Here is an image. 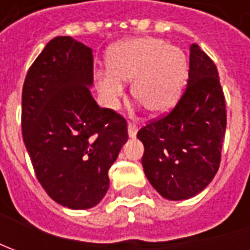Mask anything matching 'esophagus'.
Here are the masks:
<instances>
[{
  "instance_id": "34e87169",
  "label": "esophagus",
  "mask_w": 250,
  "mask_h": 250,
  "mask_svg": "<svg viewBox=\"0 0 250 250\" xmlns=\"http://www.w3.org/2000/svg\"><path fill=\"white\" fill-rule=\"evenodd\" d=\"M136 132H138V125H136V122L130 121L129 124H128V133H129L130 138H135V136H136Z\"/></svg>"
}]
</instances>
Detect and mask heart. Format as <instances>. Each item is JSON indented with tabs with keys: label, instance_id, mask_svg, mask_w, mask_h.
Returning <instances> with one entry per match:
<instances>
[{
	"label": "heart",
	"instance_id": "heart-1",
	"mask_svg": "<svg viewBox=\"0 0 250 250\" xmlns=\"http://www.w3.org/2000/svg\"><path fill=\"white\" fill-rule=\"evenodd\" d=\"M188 78L184 51L156 37L118 44L108 55V72L99 75L97 89L108 107L124 93L121 82L132 83V96L151 114H164L179 99Z\"/></svg>",
	"mask_w": 250,
	"mask_h": 250
}]
</instances>
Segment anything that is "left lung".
<instances>
[{
	"label": "left lung",
	"mask_w": 250,
	"mask_h": 250,
	"mask_svg": "<svg viewBox=\"0 0 250 250\" xmlns=\"http://www.w3.org/2000/svg\"><path fill=\"white\" fill-rule=\"evenodd\" d=\"M226 126V99L216 65L192 44L181 99L168 114L138 132L145 146V174L161 196L185 200L211 182L220 167Z\"/></svg>",
	"instance_id": "8db88e82"
}]
</instances>
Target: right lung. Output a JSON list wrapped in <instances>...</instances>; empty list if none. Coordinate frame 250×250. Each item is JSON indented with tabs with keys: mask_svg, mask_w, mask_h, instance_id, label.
<instances>
[{
	"mask_svg": "<svg viewBox=\"0 0 250 250\" xmlns=\"http://www.w3.org/2000/svg\"><path fill=\"white\" fill-rule=\"evenodd\" d=\"M93 54L55 37L29 68L22 90V135L47 195L73 210L96 206L108 169L128 140L126 120L91 97Z\"/></svg>",
	"mask_w": 250,
	"mask_h": 250,
	"instance_id": "obj_1",
	"label": "right lung"
}]
</instances>
